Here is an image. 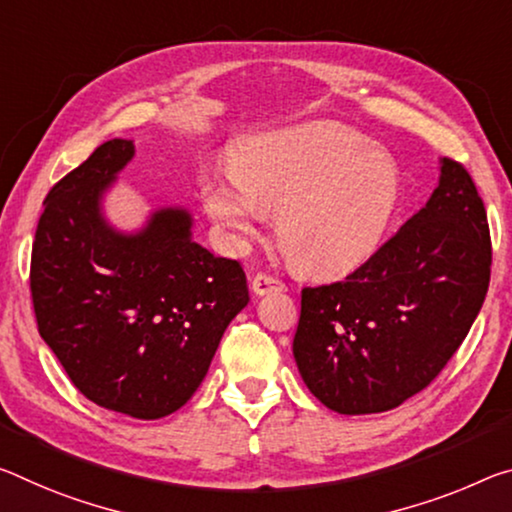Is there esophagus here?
<instances>
[{
    "mask_svg": "<svg viewBox=\"0 0 512 512\" xmlns=\"http://www.w3.org/2000/svg\"><path fill=\"white\" fill-rule=\"evenodd\" d=\"M250 289H253V294L257 296H266V294H273V291H285V282L273 278V275H266V273H257L253 275V280H250Z\"/></svg>",
    "mask_w": 512,
    "mask_h": 512,
    "instance_id": "esophagus-1",
    "label": "esophagus"
}]
</instances>
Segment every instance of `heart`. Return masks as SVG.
<instances>
[{"label": "heart", "instance_id": "b5f03b06", "mask_svg": "<svg viewBox=\"0 0 512 512\" xmlns=\"http://www.w3.org/2000/svg\"><path fill=\"white\" fill-rule=\"evenodd\" d=\"M202 207L232 246L255 239L266 214L294 269L337 278L376 253L401 198L399 170L353 129L312 123L264 136L209 175Z\"/></svg>", "mask_w": 512, "mask_h": 512}]
</instances>
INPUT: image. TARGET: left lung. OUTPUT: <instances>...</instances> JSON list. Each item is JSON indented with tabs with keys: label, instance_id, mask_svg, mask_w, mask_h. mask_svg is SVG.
Returning <instances> with one entry per match:
<instances>
[{
	"label": "left lung",
	"instance_id": "1",
	"mask_svg": "<svg viewBox=\"0 0 512 512\" xmlns=\"http://www.w3.org/2000/svg\"><path fill=\"white\" fill-rule=\"evenodd\" d=\"M490 264L483 200L465 168L440 159L431 198L369 262L300 294L294 358L305 385L339 415L408 401L467 337Z\"/></svg>",
	"mask_w": 512,
	"mask_h": 512
}]
</instances>
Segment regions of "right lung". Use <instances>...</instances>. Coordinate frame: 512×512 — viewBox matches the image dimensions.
<instances>
[{
  "label": "right lung",
  "instance_id": "obj_1",
  "mask_svg": "<svg viewBox=\"0 0 512 512\" xmlns=\"http://www.w3.org/2000/svg\"><path fill=\"white\" fill-rule=\"evenodd\" d=\"M134 154L132 139L102 143L47 193L31 298L79 392L150 421L191 399L250 298L239 262L193 241L186 207L152 209L134 230L109 221L104 202Z\"/></svg>",
  "mask_w": 512,
  "mask_h": 512
}]
</instances>
